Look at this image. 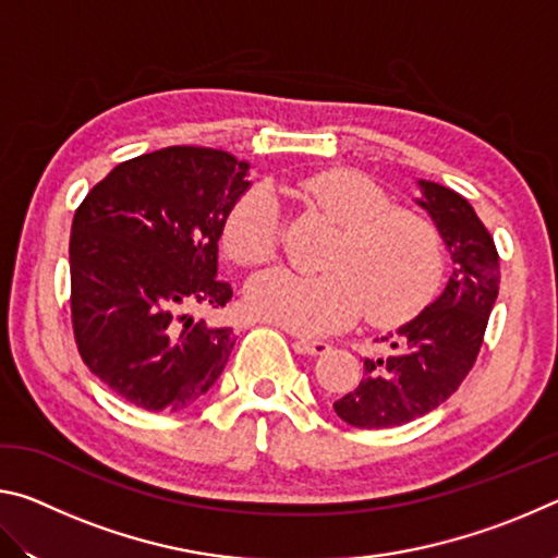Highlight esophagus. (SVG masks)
<instances>
[{
  "label": "esophagus",
  "instance_id": "34e87169",
  "mask_svg": "<svg viewBox=\"0 0 558 558\" xmlns=\"http://www.w3.org/2000/svg\"><path fill=\"white\" fill-rule=\"evenodd\" d=\"M295 347H298V352L310 354V356H323L329 352V344L319 342V339H298Z\"/></svg>",
  "mask_w": 558,
  "mask_h": 558
}]
</instances>
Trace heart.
Here are the masks:
<instances>
[{"mask_svg": "<svg viewBox=\"0 0 558 558\" xmlns=\"http://www.w3.org/2000/svg\"><path fill=\"white\" fill-rule=\"evenodd\" d=\"M298 194L329 216L342 235L329 251L323 276L288 268L248 282L251 313L295 335H329L366 319L376 327L405 323L436 292L442 276V241L436 223L396 206L393 196L356 169H325L298 184ZM280 214L268 189H251L223 221V248L245 268L276 256Z\"/></svg>", "mask_w": 558, "mask_h": 558, "instance_id": "b5f03b06", "label": "heart"}]
</instances>
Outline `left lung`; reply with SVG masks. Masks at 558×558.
<instances>
[{
    "instance_id": "1",
    "label": "left lung",
    "mask_w": 558,
    "mask_h": 558,
    "mask_svg": "<svg viewBox=\"0 0 558 558\" xmlns=\"http://www.w3.org/2000/svg\"><path fill=\"white\" fill-rule=\"evenodd\" d=\"M418 186L415 204L436 223L452 272L438 300L381 337L386 352L364 359L362 381L335 401L339 418L354 428L403 426L448 401L475 364L499 292L495 241L465 196L426 179Z\"/></svg>"
}]
</instances>
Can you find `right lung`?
Returning a JSON list of instances; mask_svg holds the SVG:
<instances>
[{
  "label": "right lung",
  "instance_id": "obj_1",
  "mask_svg": "<svg viewBox=\"0 0 558 558\" xmlns=\"http://www.w3.org/2000/svg\"><path fill=\"white\" fill-rule=\"evenodd\" d=\"M248 162L165 147L118 165L71 226V319L81 359L145 411H182L211 389L235 344L194 310L226 307L219 239Z\"/></svg>",
  "mask_w": 558,
  "mask_h": 558
}]
</instances>
